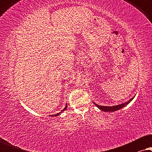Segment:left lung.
Listing matches in <instances>:
<instances>
[{
	"label": "left lung",
	"mask_w": 152,
	"mask_h": 152,
	"mask_svg": "<svg viewBox=\"0 0 152 152\" xmlns=\"http://www.w3.org/2000/svg\"><path fill=\"white\" fill-rule=\"evenodd\" d=\"M133 99H134V97L131 99L130 100H129L128 102H125V103L121 104H119V105L113 106V107H104V106H100V105L97 104H95V103H94V102H93V103L95 104V105L97 107H98L99 109L102 110V111H106V112H107V111L111 112V111H118V110H119V109H122V108H123L124 107H125V106L127 105L130 102L132 101Z\"/></svg>",
	"instance_id": "left-lung-1"
}]
</instances>
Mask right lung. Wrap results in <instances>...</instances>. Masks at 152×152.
Instances as JSON below:
<instances>
[{
    "label": "right lung",
    "instance_id": "right-lung-1",
    "mask_svg": "<svg viewBox=\"0 0 152 152\" xmlns=\"http://www.w3.org/2000/svg\"><path fill=\"white\" fill-rule=\"evenodd\" d=\"M67 107H68V105H67V104H66V107H65V108H64V109L62 110V111L60 112V113H57V114H55V115H51V116H57V115H59L60 113H62V112H63L64 111H65V110L67 109Z\"/></svg>",
    "mask_w": 152,
    "mask_h": 152
}]
</instances>
